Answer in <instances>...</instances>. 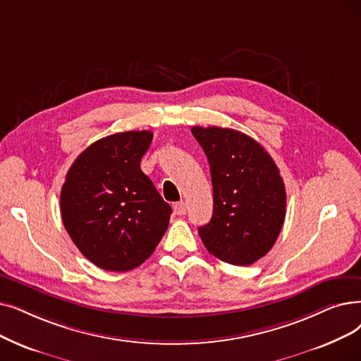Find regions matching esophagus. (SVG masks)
Segmentation results:
<instances>
[{
    "label": "esophagus",
    "instance_id": "esophagus-1",
    "mask_svg": "<svg viewBox=\"0 0 361 361\" xmlns=\"http://www.w3.org/2000/svg\"><path fill=\"white\" fill-rule=\"evenodd\" d=\"M185 211H187V205H185L184 202H177V203H174V212H176L177 215H184Z\"/></svg>",
    "mask_w": 361,
    "mask_h": 361
}]
</instances>
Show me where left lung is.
I'll use <instances>...</instances> for the list:
<instances>
[{"label":"left lung","instance_id":"8db88e82","mask_svg":"<svg viewBox=\"0 0 361 361\" xmlns=\"http://www.w3.org/2000/svg\"><path fill=\"white\" fill-rule=\"evenodd\" d=\"M212 177L214 212L199 236L209 254L233 265H250L276 243L286 215L279 168L249 135L219 127H193Z\"/></svg>","mask_w":361,"mask_h":361}]
</instances>
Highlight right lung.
Masks as SVG:
<instances>
[{"label": "right lung", "mask_w": 361, "mask_h": 361, "mask_svg": "<svg viewBox=\"0 0 361 361\" xmlns=\"http://www.w3.org/2000/svg\"><path fill=\"white\" fill-rule=\"evenodd\" d=\"M152 131H125L88 146L69 168L60 214L72 242L97 267L130 271L165 234L171 207L140 168Z\"/></svg>", "instance_id": "add662e5"}]
</instances>
